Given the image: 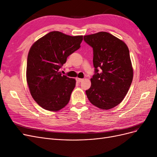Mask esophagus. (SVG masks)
<instances>
[{
  "label": "esophagus",
  "mask_w": 157,
  "mask_h": 157,
  "mask_svg": "<svg viewBox=\"0 0 157 157\" xmlns=\"http://www.w3.org/2000/svg\"><path fill=\"white\" fill-rule=\"evenodd\" d=\"M76 80H77V81L78 82H82V80H83V79L82 78H76Z\"/></svg>",
  "instance_id": "obj_1"
}]
</instances>
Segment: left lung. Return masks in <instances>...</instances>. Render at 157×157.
Masks as SVG:
<instances>
[{
  "instance_id": "8db88e82",
  "label": "left lung",
  "mask_w": 157,
  "mask_h": 157,
  "mask_svg": "<svg viewBox=\"0 0 157 157\" xmlns=\"http://www.w3.org/2000/svg\"><path fill=\"white\" fill-rule=\"evenodd\" d=\"M84 40L93 48L95 67L86 96L94 105L108 110L121 103L132 84L134 71L129 50L124 42L107 32L85 35Z\"/></svg>"
}]
</instances>
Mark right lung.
<instances>
[{
	"label": "right lung",
	"instance_id": "1",
	"mask_svg": "<svg viewBox=\"0 0 157 157\" xmlns=\"http://www.w3.org/2000/svg\"><path fill=\"white\" fill-rule=\"evenodd\" d=\"M82 35L52 31L33 44L27 57L26 78L34 100L46 110L58 111L67 105L76 85L75 78L59 71L67 57L77 50Z\"/></svg>",
	"mask_w": 157,
	"mask_h": 157
}]
</instances>
